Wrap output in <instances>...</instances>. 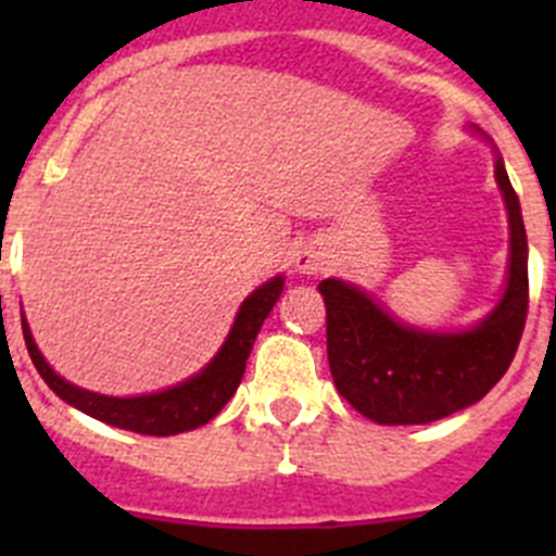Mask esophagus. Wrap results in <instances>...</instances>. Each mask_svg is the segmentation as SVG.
Listing matches in <instances>:
<instances>
[{"label": "esophagus", "instance_id": "1", "mask_svg": "<svg viewBox=\"0 0 556 556\" xmlns=\"http://www.w3.org/2000/svg\"><path fill=\"white\" fill-rule=\"evenodd\" d=\"M326 253H323L317 244H303L298 253H294V269L301 275H317L326 267Z\"/></svg>", "mask_w": 556, "mask_h": 556}]
</instances>
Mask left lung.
<instances>
[{
  "instance_id": "left-lung-1",
  "label": "left lung",
  "mask_w": 556,
  "mask_h": 556,
  "mask_svg": "<svg viewBox=\"0 0 556 556\" xmlns=\"http://www.w3.org/2000/svg\"><path fill=\"white\" fill-rule=\"evenodd\" d=\"M493 152L495 184L507 205L509 264L504 292L488 317L465 331H429L392 317L356 283H320L333 384L376 424L420 426L468 409L498 384L515 358L527 326L529 248L518 194L495 144Z\"/></svg>"
}]
</instances>
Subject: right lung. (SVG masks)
<instances>
[{"instance_id":"obj_1","label":"right lung","mask_w":556,"mask_h":556,"mask_svg":"<svg viewBox=\"0 0 556 556\" xmlns=\"http://www.w3.org/2000/svg\"><path fill=\"white\" fill-rule=\"evenodd\" d=\"M283 292V275H275L267 283L244 298V303L236 312V320L230 326L228 337H225L223 348L217 356L211 358L208 365L198 372V376L186 378L180 384L169 387V390L150 392V395H130V397H113L100 395V392L83 390V387L72 384L63 376H58L43 353L38 351L33 331L27 326V317L22 314V331L24 342H27L29 358L47 387L55 392L61 401L68 406L86 412V415L97 417L102 424L116 426V429L136 431V434L150 437H169L180 434V431H191L198 426H205L211 417H217L223 406L233 397L236 387L244 376V365L253 351V342L262 331L267 314L278 303Z\"/></svg>"}]
</instances>
